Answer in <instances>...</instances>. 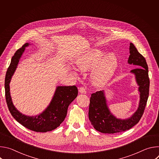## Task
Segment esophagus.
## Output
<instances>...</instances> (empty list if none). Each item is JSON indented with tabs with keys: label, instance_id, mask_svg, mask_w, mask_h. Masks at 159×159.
Here are the masks:
<instances>
[{
	"label": "esophagus",
	"instance_id": "1",
	"mask_svg": "<svg viewBox=\"0 0 159 159\" xmlns=\"http://www.w3.org/2000/svg\"><path fill=\"white\" fill-rule=\"evenodd\" d=\"M79 92L82 94H85L86 93V89L84 87H80L79 88Z\"/></svg>",
	"mask_w": 159,
	"mask_h": 159
}]
</instances>
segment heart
<instances>
[{
    "instance_id": "1",
    "label": "heart",
    "mask_w": 159,
    "mask_h": 159,
    "mask_svg": "<svg viewBox=\"0 0 159 159\" xmlns=\"http://www.w3.org/2000/svg\"><path fill=\"white\" fill-rule=\"evenodd\" d=\"M118 60L114 55L94 49L80 57L76 61L78 69L87 70L96 67L91 74L93 84L96 86L106 84L114 75L118 67Z\"/></svg>"
}]
</instances>
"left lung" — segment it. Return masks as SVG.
I'll list each match as a JSON object with an SVG mask.
<instances>
[{"instance_id": "8db88e82", "label": "left lung", "mask_w": 159, "mask_h": 159, "mask_svg": "<svg viewBox=\"0 0 159 159\" xmlns=\"http://www.w3.org/2000/svg\"><path fill=\"white\" fill-rule=\"evenodd\" d=\"M129 53L128 63L139 67L131 71L135 75L136 80L139 85L140 100L139 108L131 118L123 120L117 119L111 114L107 106L103 90L92 94L90 98L89 118L93 127L101 133L112 134L129 129L139 122L144 112L149 95L148 65L145 58L131 43L129 44Z\"/></svg>"}]
</instances>
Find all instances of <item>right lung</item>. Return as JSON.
Returning <instances> with one entry per match:
<instances>
[{
    "mask_svg": "<svg viewBox=\"0 0 159 159\" xmlns=\"http://www.w3.org/2000/svg\"><path fill=\"white\" fill-rule=\"evenodd\" d=\"M28 45L29 43H25L16 52L7 69L5 78L6 102L11 115L22 126L36 132H47L56 129L64 121L69 106L77 96L78 89L75 85L57 87L50 105L38 116H28L19 112L12 104L9 83L20 58Z\"/></svg>",
    "mask_w": 159,
    "mask_h": 159,
    "instance_id": "right-lung-1",
    "label": "right lung"
}]
</instances>
